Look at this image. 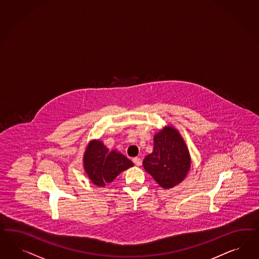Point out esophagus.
<instances>
[{"label":"esophagus","instance_id":"esophagus-1","mask_svg":"<svg viewBox=\"0 0 259 259\" xmlns=\"http://www.w3.org/2000/svg\"><path fill=\"white\" fill-rule=\"evenodd\" d=\"M133 162L135 163L137 166H140L141 164H142V160H141L140 158H137V157L133 158Z\"/></svg>","mask_w":259,"mask_h":259}]
</instances>
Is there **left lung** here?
I'll use <instances>...</instances> for the list:
<instances>
[{
  "instance_id": "left-lung-1",
  "label": "left lung",
  "mask_w": 259,
  "mask_h": 259,
  "mask_svg": "<svg viewBox=\"0 0 259 259\" xmlns=\"http://www.w3.org/2000/svg\"><path fill=\"white\" fill-rule=\"evenodd\" d=\"M152 153L143 161L144 168L158 185L169 189L186 177L191 159L185 141L176 128L164 126L154 135Z\"/></svg>"
}]
</instances>
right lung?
Here are the masks:
<instances>
[{
	"instance_id": "add662e5",
	"label": "right lung",
	"mask_w": 259,
	"mask_h": 259,
	"mask_svg": "<svg viewBox=\"0 0 259 259\" xmlns=\"http://www.w3.org/2000/svg\"><path fill=\"white\" fill-rule=\"evenodd\" d=\"M84 169L91 182L97 186L111 183L119 174L133 166L126 156L116 150L110 151L100 140L91 141L84 157Z\"/></svg>"
}]
</instances>
